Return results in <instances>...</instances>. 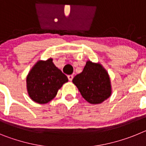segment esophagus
Returning a JSON list of instances; mask_svg holds the SVG:
<instances>
[{
    "label": "esophagus",
    "mask_w": 146,
    "mask_h": 146,
    "mask_svg": "<svg viewBox=\"0 0 146 146\" xmlns=\"http://www.w3.org/2000/svg\"><path fill=\"white\" fill-rule=\"evenodd\" d=\"M73 77H74V76L72 75V74H70V75H68V79H69V81H72V80H73Z\"/></svg>",
    "instance_id": "1"
}]
</instances>
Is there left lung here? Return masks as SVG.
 Here are the masks:
<instances>
[{"label": "left lung", "instance_id": "obj_1", "mask_svg": "<svg viewBox=\"0 0 146 146\" xmlns=\"http://www.w3.org/2000/svg\"><path fill=\"white\" fill-rule=\"evenodd\" d=\"M72 82L82 97L91 104L103 102L111 95L110 80L101 64L87 61L83 71L76 75Z\"/></svg>", "mask_w": 146, "mask_h": 146}]
</instances>
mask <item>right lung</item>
I'll list each match as a JSON object with an SVG mask.
<instances>
[{
  "label": "right lung",
  "instance_id": "obj_1",
  "mask_svg": "<svg viewBox=\"0 0 146 146\" xmlns=\"http://www.w3.org/2000/svg\"><path fill=\"white\" fill-rule=\"evenodd\" d=\"M68 82L66 76L52 63V59L38 60L27 76V89L33 101L45 104L51 101L58 89Z\"/></svg>",
  "mask_w": 146,
  "mask_h": 146
}]
</instances>
